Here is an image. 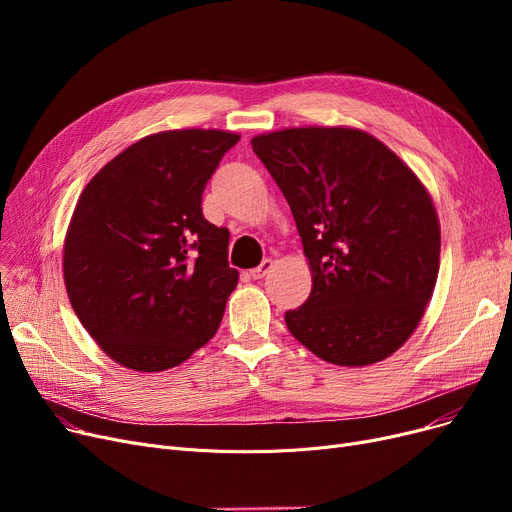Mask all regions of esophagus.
<instances>
[{"label": "esophagus", "mask_w": 512, "mask_h": 512, "mask_svg": "<svg viewBox=\"0 0 512 512\" xmlns=\"http://www.w3.org/2000/svg\"><path fill=\"white\" fill-rule=\"evenodd\" d=\"M272 267H274V261H272V259H263V261H261V265H257L255 270H251V276H253V280H261L263 276L270 274Z\"/></svg>", "instance_id": "esophagus-1"}]
</instances>
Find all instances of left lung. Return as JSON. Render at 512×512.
<instances>
[{
  "label": "left lung",
  "instance_id": "left-lung-1",
  "mask_svg": "<svg viewBox=\"0 0 512 512\" xmlns=\"http://www.w3.org/2000/svg\"><path fill=\"white\" fill-rule=\"evenodd\" d=\"M297 222L311 294L290 334L342 367L388 359L417 330L440 270L438 211L419 176L373 134L299 126L251 139Z\"/></svg>",
  "mask_w": 512,
  "mask_h": 512
}]
</instances>
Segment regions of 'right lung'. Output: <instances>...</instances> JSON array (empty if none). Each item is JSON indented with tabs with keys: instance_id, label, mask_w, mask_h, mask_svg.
<instances>
[{
	"instance_id": "obj_1",
	"label": "right lung",
	"mask_w": 512,
	"mask_h": 512,
	"mask_svg": "<svg viewBox=\"0 0 512 512\" xmlns=\"http://www.w3.org/2000/svg\"><path fill=\"white\" fill-rule=\"evenodd\" d=\"M240 134L161 130L89 180L64 238V284L80 324L118 365H180L218 332L238 284L228 230L203 218L201 195Z\"/></svg>"
}]
</instances>
